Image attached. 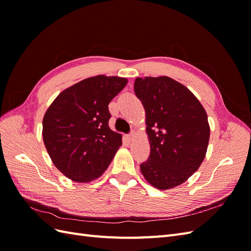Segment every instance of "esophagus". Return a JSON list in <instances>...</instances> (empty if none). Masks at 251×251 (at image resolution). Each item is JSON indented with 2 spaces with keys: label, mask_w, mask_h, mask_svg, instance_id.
I'll return each instance as SVG.
<instances>
[{
  "label": "esophagus",
  "mask_w": 251,
  "mask_h": 251,
  "mask_svg": "<svg viewBox=\"0 0 251 251\" xmlns=\"http://www.w3.org/2000/svg\"><path fill=\"white\" fill-rule=\"evenodd\" d=\"M134 136H135V134L132 132V133H130V134H128V135H126V138H127L128 140H133Z\"/></svg>",
  "instance_id": "1"
}]
</instances>
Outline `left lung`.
<instances>
[{
  "label": "left lung",
  "mask_w": 251,
  "mask_h": 251,
  "mask_svg": "<svg viewBox=\"0 0 251 251\" xmlns=\"http://www.w3.org/2000/svg\"><path fill=\"white\" fill-rule=\"evenodd\" d=\"M134 91L146 110L151 146L140 171L158 189L176 187L200 168L206 155L207 114L191 91L168 76L137 77Z\"/></svg>",
  "instance_id": "1"
}]
</instances>
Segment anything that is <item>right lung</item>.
Returning a JSON list of instances; mask_svg holds the SVG:
<instances>
[{"label":"right lung","instance_id":"add662e5","mask_svg":"<svg viewBox=\"0 0 251 251\" xmlns=\"http://www.w3.org/2000/svg\"><path fill=\"white\" fill-rule=\"evenodd\" d=\"M127 83L118 76L83 79L59 93L43 118L51 160L67 178L88 183L108 169L123 136L109 127L108 105Z\"/></svg>","mask_w":251,"mask_h":251}]
</instances>
